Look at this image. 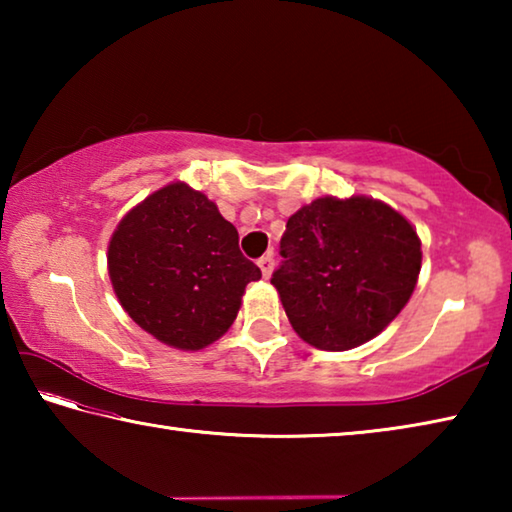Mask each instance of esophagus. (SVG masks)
<instances>
[{
	"label": "esophagus",
	"instance_id": "esophagus-1",
	"mask_svg": "<svg viewBox=\"0 0 512 512\" xmlns=\"http://www.w3.org/2000/svg\"><path fill=\"white\" fill-rule=\"evenodd\" d=\"M259 268H262V275L264 277H271V273H273V268H275V259H273V255H264V257H259Z\"/></svg>",
	"mask_w": 512,
	"mask_h": 512
}]
</instances>
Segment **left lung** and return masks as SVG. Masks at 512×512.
Listing matches in <instances>:
<instances>
[{
    "mask_svg": "<svg viewBox=\"0 0 512 512\" xmlns=\"http://www.w3.org/2000/svg\"><path fill=\"white\" fill-rule=\"evenodd\" d=\"M280 255L271 284L289 323L327 352L375 339L409 302L422 266L413 225L368 196L302 205L287 221Z\"/></svg>",
    "mask_w": 512,
    "mask_h": 512,
    "instance_id": "1",
    "label": "left lung"
}]
</instances>
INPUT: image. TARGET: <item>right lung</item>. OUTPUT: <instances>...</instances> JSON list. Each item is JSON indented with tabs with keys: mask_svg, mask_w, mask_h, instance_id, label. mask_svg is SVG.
Here are the masks:
<instances>
[{
	"mask_svg": "<svg viewBox=\"0 0 512 512\" xmlns=\"http://www.w3.org/2000/svg\"><path fill=\"white\" fill-rule=\"evenodd\" d=\"M108 273L126 314L178 350H203L221 339L246 284L262 277L241 255L235 225L185 183L158 189L119 221Z\"/></svg>",
	"mask_w": 512,
	"mask_h": 512,
	"instance_id": "right-lung-1",
	"label": "right lung"
}]
</instances>
